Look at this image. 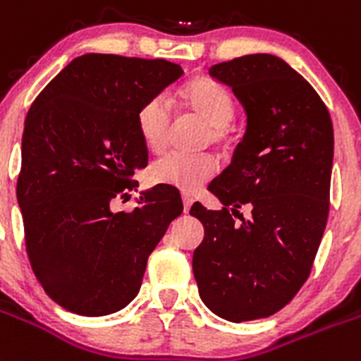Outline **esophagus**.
Returning a JSON list of instances; mask_svg holds the SVG:
<instances>
[{"instance_id":"esophagus-1","label":"esophagus","mask_w":361,"mask_h":361,"mask_svg":"<svg viewBox=\"0 0 361 361\" xmlns=\"http://www.w3.org/2000/svg\"><path fill=\"white\" fill-rule=\"evenodd\" d=\"M181 200H183V211L189 212L190 207H192V203H194L192 196H189V194H183V196H181Z\"/></svg>"}]
</instances>
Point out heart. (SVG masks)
Segmentation results:
<instances>
[{"label":"heart","mask_w":361,"mask_h":361,"mask_svg":"<svg viewBox=\"0 0 361 361\" xmlns=\"http://www.w3.org/2000/svg\"><path fill=\"white\" fill-rule=\"evenodd\" d=\"M185 106L207 123L205 142L224 147L228 142V125L233 123L236 106L233 94L211 80H194L181 90ZM172 125V106L165 96L147 99L136 114V127L143 145L150 152L165 149ZM216 174V159L202 154H171L156 159L149 169L152 183L167 185L183 192H194Z\"/></svg>","instance_id":"heart-1"}]
</instances>
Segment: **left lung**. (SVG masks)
<instances>
[{
	"label": "left lung",
	"mask_w": 361,
	"mask_h": 361,
	"mask_svg": "<svg viewBox=\"0 0 361 361\" xmlns=\"http://www.w3.org/2000/svg\"><path fill=\"white\" fill-rule=\"evenodd\" d=\"M209 74L236 94L247 130L209 185L224 209H190L205 227L192 271L203 303L240 324L283 309L311 274L327 225L334 133L318 92L283 59L241 56Z\"/></svg>",
	"instance_id": "obj_1"
}]
</instances>
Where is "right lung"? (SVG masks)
Segmentation results:
<instances>
[{
	"label": "right lung",
	"instance_id": "add662e5",
	"mask_svg": "<svg viewBox=\"0 0 361 361\" xmlns=\"http://www.w3.org/2000/svg\"><path fill=\"white\" fill-rule=\"evenodd\" d=\"M181 74L165 59L85 54L30 105L16 187L25 247L37 281L67 311L105 316L133 302L150 252L183 212L163 187L143 192L133 212L111 209L149 161L140 106Z\"/></svg>",
	"mask_w": 361,
	"mask_h": 361
}]
</instances>
